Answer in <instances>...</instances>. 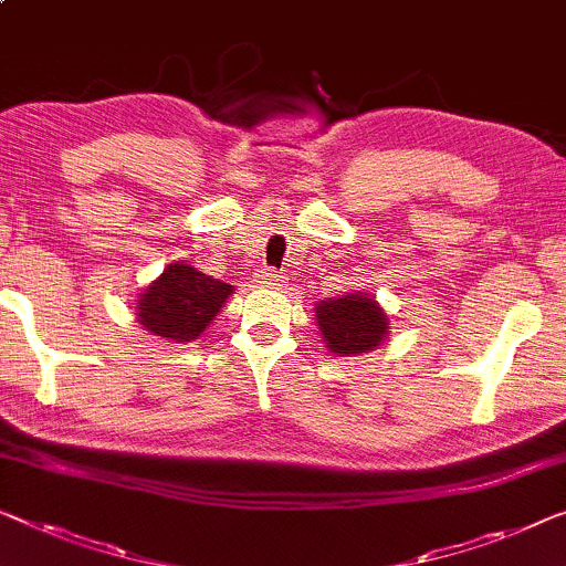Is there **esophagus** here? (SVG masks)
<instances>
[{
  "instance_id": "34e87169",
  "label": "esophagus",
  "mask_w": 566,
  "mask_h": 566,
  "mask_svg": "<svg viewBox=\"0 0 566 566\" xmlns=\"http://www.w3.org/2000/svg\"><path fill=\"white\" fill-rule=\"evenodd\" d=\"M282 282H284V274L276 272V269H264V272L259 274L261 286H280Z\"/></svg>"
}]
</instances>
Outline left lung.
<instances>
[{
  "label": "left lung",
  "mask_w": 566,
  "mask_h": 566,
  "mask_svg": "<svg viewBox=\"0 0 566 566\" xmlns=\"http://www.w3.org/2000/svg\"><path fill=\"white\" fill-rule=\"evenodd\" d=\"M315 323L325 348L333 356H360L389 337V315L374 294L345 292L340 297L315 302Z\"/></svg>",
  "instance_id": "obj_1"
}]
</instances>
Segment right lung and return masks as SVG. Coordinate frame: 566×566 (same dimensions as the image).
Masks as SVG:
<instances>
[{
  "instance_id": "1",
  "label": "right lung",
  "mask_w": 566,
  "mask_h": 566,
  "mask_svg": "<svg viewBox=\"0 0 566 566\" xmlns=\"http://www.w3.org/2000/svg\"><path fill=\"white\" fill-rule=\"evenodd\" d=\"M231 294L233 284L213 280L185 261H175L139 292L134 315L149 335L190 343L206 333Z\"/></svg>"
}]
</instances>
